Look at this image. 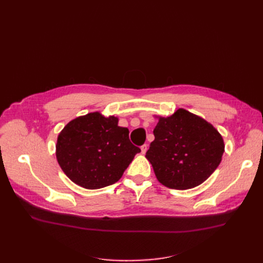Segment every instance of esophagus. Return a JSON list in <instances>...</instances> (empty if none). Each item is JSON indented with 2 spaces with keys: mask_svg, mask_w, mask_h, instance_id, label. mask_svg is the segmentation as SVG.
Returning a JSON list of instances; mask_svg holds the SVG:
<instances>
[{
  "mask_svg": "<svg viewBox=\"0 0 263 263\" xmlns=\"http://www.w3.org/2000/svg\"><path fill=\"white\" fill-rule=\"evenodd\" d=\"M147 149H148V146H147L146 144H145V145H143V146L141 147V150H142V154H143V155H145V154H146Z\"/></svg>",
  "mask_w": 263,
  "mask_h": 263,
  "instance_id": "34e87169",
  "label": "esophagus"
}]
</instances>
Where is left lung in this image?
Wrapping results in <instances>:
<instances>
[{"label":"left lung","mask_w":263,"mask_h":263,"mask_svg":"<svg viewBox=\"0 0 263 263\" xmlns=\"http://www.w3.org/2000/svg\"><path fill=\"white\" fill-rule=\"evenodd\" d=\"M158 118L155 141L146 158L163 185L187 190L201 184L217 168L225 151L222 135L210 122L184 108Z\"/></svg>","instance_id":"obj_1"}]
</instances>
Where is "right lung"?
<instances>
[{
  "label": "right lung",
  "mask_w": 263,
  "mask_h": 263,
  "mask_svg": "<svg viewBox=\"0 0 263 263\" xmlns=\"http://www.w3.org/2000/svg\"><path fill=\"white\" fill-rule=\"evenodd\" d=\"M118 117L91 112L69 121L57 141V160L76 184L97 190L121 178L139 147L129 140V130L118 126Z\"/></svg>",
  "instance_id": "right-lung-1"
}]
</instances>
